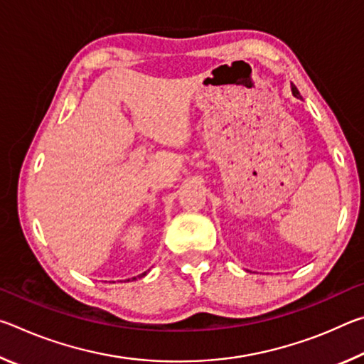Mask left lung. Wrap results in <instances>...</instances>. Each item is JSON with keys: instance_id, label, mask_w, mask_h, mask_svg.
<instances>
[{"instance_id": "obj_1", "label": "left lung", "mask_w": 364, "mask_h": 364, "mask_svg": "<svg viewBox=\"0 0 364 364\" xmlns=\"http://www.w3.org/2000/svg\"><path fill=\"white\" fill-rule=\"evenodd\" d=\"M291 88H292V95H294L295 97H300V93H299V90L295 88V85H291Z\"/></svg>"}]
</instances>
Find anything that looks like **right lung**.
Returning a JSON list of instances; mask_svg holds the SVG:
<instances>
[{
  "instance_id": "1",
  "label": "right lung",
  "mask_w": 364,
  "mask_h": 364,
  "mask_svg": "<svg viewBox=\"0 0 364 364\" xmlns=\"http://www.w3.org/2000/svg\"><path fill=\"white\" fill-rule=\"evenodd\" d=\"M143 276H146V273H141L139 276H136V278H133V279H138V278H143ZM128 281H130V279H128Z\"/></svg>"
}]
</instances>
